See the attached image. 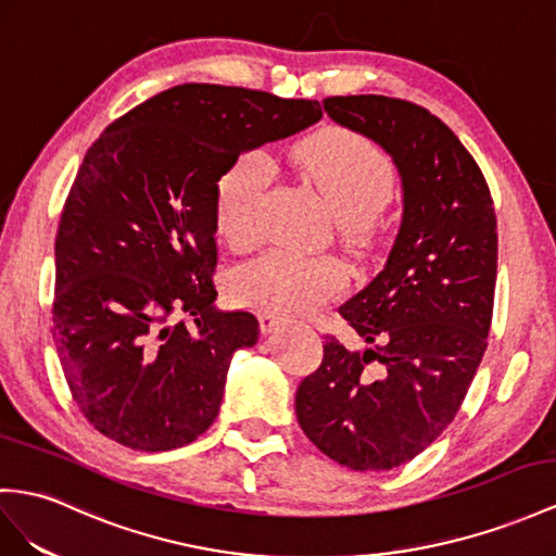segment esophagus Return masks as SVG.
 Returning a JSON list of instances; mask_svg holds the SVG:
<instances>
[{
	"label": "esophagus",
	"mask_w": 556,
	"mask_h": 556,
	"mask_svg": "<svg viewBox=\"0 0 556 556\" xmlns=\"http://www.w3.org/2000/svg\"><path fill=\"white\" fill-rule=\"evenodd\" d=\"M258 321H261V331L263 333H273L277 326L283 324V319L279 315H275V312H261Z\"/></svg>",
	"instance_id": "esophagus-1"
}]
</instances>
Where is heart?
<instances>
[{
  "mask_svg": "<svg viewBox=\"0 0 556 556\" xmlns=\"http://www.w3.org/2000/svg\"><path fill=\"white\" fill-rule=\"evenodd\" d=\"M298 164L315 180L338 216V230L359 241L368 220L392 194V164L374 140L348 129H326L307 138L295 152ZM273 176L265 152L241 154L218 180L216 220L232 247H251L258 239V213ZM348 269L333 258H305L283 249H269L241 263L230 275L237 303L305 315L343 291Z\"/></svg>",
  "mask_w": 556,
  "mask_h": 556,
  "instance_id": "obj_1",
  "label": "heart"
}]
</instances>
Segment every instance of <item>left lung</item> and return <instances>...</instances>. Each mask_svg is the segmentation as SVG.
I'll use <instances>...</instances> for the list:
<instances>
[{
    "mask_svg": "<svg viewBox=\"0 0 556 556\" xmlns=\"http://www.w3.org/2000/svg\"><path fill=\"white\" fill-rule=\"evenodd\" d=\"M321 105L392 156L402 223L386 267L338 309L376 350H348L329 336L324 362L295 392V416L331 460L382 472L446 430L486 352L493 199L472 154L425 108L388 96H333Z\"/></svg>",
    "mask_w": 556,
    "mask_h": 556,
    "instance_id": "obj_1",
    "label": "left lung"
}]
</instances>
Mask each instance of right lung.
Masks as SVG:
<instances>
[{
  "mask_svg": "<svg viewBox=\"0 0 556 556\" xmlns=\"http://www.w3.org/2000/svg\"><path fill=\"white\" fill-rule=\"evenodd\" d=\"M321 119L317 101L180 84L101 134L55 235L53 343L79 410L136 451L190 444L258 319L220 309L218 180L239 154Z\"/></svg>",
  "mask_w": 556,
  "mask_h": 556,
  "instance_id": "right-lung-1",
  "label": "right lung"
}]
</instances>
